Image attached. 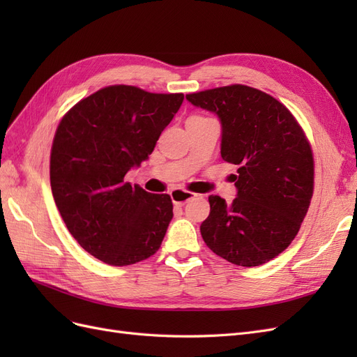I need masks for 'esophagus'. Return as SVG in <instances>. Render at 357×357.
I'll use <instances>...</instances> for the list:
<instances>
[{
	"label": "esophagus",
	"instance_id": "1",
	"mask_svg": "<svg viewBox=\"0 0 357 357\" xmlns=\"http://www.w3.org/2000/svg\"><path fill=\"white\" fill-rule=\"evenodd\" d=\"M193 197H195V193H192L185 189H172L171 190V199L176 205H185Z\"/></svg>",
	"mask_w": 357,
	"mask_h": 357
}]
</instances>
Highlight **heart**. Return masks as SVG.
Returning a JSON list of instances; mask_svg holds the SVG:
<instances>
[{
    "label": "heart",
    "instance_id": "heart-1",
    "mask_svg": "<svg viewBox=\"0 0 357 357\" xmlns=\"http://www.w3.org/2000/svg\"><path fill=\"white\" fill-rule=\"evenodd\" d=\"M193 117H198V116H193Z\"/></svg>",
    "mask_w": 357,
    "mask_h": 357
}]
</instances>
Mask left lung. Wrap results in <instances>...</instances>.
Masks as SVG:
<instances>
[{
    "label": "left lung",
    "instance_id": "8db88e82",
    "mask_svg": "<svg viewBox=\"0 0 357 357\" xmlns=\"http://www.w3.org/2000/svg\"><path fill=\"white\" fill-rule=\"evenodd\" d=\"M222 125L223 160L238 167L236 198L210 195L201 235L234 265L257 266L289 247L304 220L314 185L307 137L286 107L262 91L232 84L186 95Z\"/></svg>",
    "mask_w": 357,
    "mask_h": 357
}]
</instances>
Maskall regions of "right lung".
Wrapping results in <instances>:
<instances>
[{
	"label": "right lung",
	"instance_id": "right-lung-1",
	"mask_svg": "<svg viewBox=\"0 0 357 357\" xmlns=\"http://www.w3.org/2000/svg\"><path fill=\"white\" fill-rule=\"evenodd\" d=\"M183 100L109 86L75 104L56 129L53 198L74 240L105 264L131 265L159 250L174 215L171 198L123 178L149 159Z\"/></svg>",
	"mask_w": 357,
	"mask_h": 357
}]
</instances>
